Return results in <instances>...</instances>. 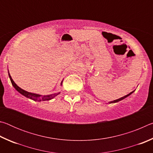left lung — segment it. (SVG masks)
Here are the masks:
<instances>
[{
    "label": "left lung",
    "mask_w": 153,
    "mask_h": 153,
    "mask_svg": "<svg viewBox=\"0 0 153 153\" xmlns=\"http://www.w3.org/2000/svg\"><path fill=\"white\" fill-rule=\"evenodd\" d=\"M134 91H132V92H131L130 93H129L128 94H127V95H126V96H124V97H121V98H119V99H117V100H113V101H111V102H109V103H115V102H119V101H120V100H123V99H124V98H126V97H128V96H129L130 95L131 93H133Z\"/></svg>",
    "instance_id": "8db88e82"
}]
</instances>
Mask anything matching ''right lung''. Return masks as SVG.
Returning <instances> with one entry per match:
<instances>
[{"instance_id": "1", "label": "right lung", "mask_w": 153, "mask_h": 153, "mask_svg": "<svg viewBox=\"0 0 153 153\" xmlns=\"http://www.w3.org/2000/svg\"><path fill=\"white\" fill-rule=\"evenodd\" d=\"M8 72H9V71H8ZM9 76L10 79H11L12 85L20 93V94H22V95L25 96V97H27L28 98H30V99H32L33 100H35V101L40 102V101H45V100H49L51 99H53V98H55L56 95H58L59 94V93H55V94H53L41 96L40 94H33V93L27 92V91H25V90L21 88H19L16 84H15V82L13 80L11 75H10V74H9ZM61 85H62V84H61Z\"/></svg>"}]
</instances>
